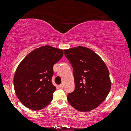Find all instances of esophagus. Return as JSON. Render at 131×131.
<instances>
[{
    "label": "esophagus",
    "mask_w": 131,
    "mask_h": 131,
    "mask_svg": "<svg viewBox=\"0 0 131 131\" xmlns=\"http://www.w3.org/2000/svg\"><path fill=\"white\" fill-rule=\"evenodd\" d=\"M59 88H60V89H63V84H60L59 85Z\"/></svg>",
    "instance_id": "34e87169"
}]
</instances>
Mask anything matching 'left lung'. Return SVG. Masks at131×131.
<instances>
[{"label": "left lung", "mask_w": 131, "mask_h": 131, "mask_svg": "<svg viewBox=\"0 0 131 131\" xmlns=\"http://www.w3.org/2000/svg\"><path fill=\"white\" fill-rule=\"evenodd\" d=\"M73 68L75 89L68 94L70 104L78 111L87 112L99 106L110 91L108 69L93 50L78 46L64 50Z\"/></svg>", "instance_id": "1"}]
</instances>
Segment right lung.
<instances>
[{"label":"right lung","mask_w":131,"mask_h":131,"mask_svg":"<svg viewBox=\"0 0 131 131\" xmlns=\"http://www.w3.org/2000/svg\"><path fill=\"white\" fill-rule=\"evenodd\" d=\"M63 55L61 49L45 46L30 52L19 64L13 78L14 89L27 108L40 110L52 102L56 90L52 83L53 67Z\"/></svg>","instance_id":"right-lung-1"}]
</instances>
